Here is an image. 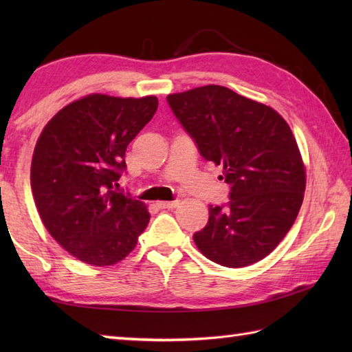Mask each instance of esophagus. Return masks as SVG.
Segmentation results:
<instances>
[{
  "label": "esophagus",
  "instance_id": "obj_1",
  "mask_svg": "<svg viewBox=\"0 0 352 352\" xmlns=\"http://www.w3.org/2000/svg\"><path fill=\"white\" fill-rule=\"evenodd\" d=\"M178 204V201H160V203H157L160 208H175Z\"/></svg>",
  "mask_w": 352,
  "mask_h": 352
}]
</instances>
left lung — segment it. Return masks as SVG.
<instances>
[{
  "label": "left lung",
  "instance_id": "1",
  "mask_svg": "<svg viewBox=\"0 0 352 352\" xmlns=\"http://www.w3.org/2000/svg\"><path fill=\"white\" fill-rule=\"evenodd\" d=\"M178 122L206 160L223 166L230 203L208 207L193 234L214 263L243 267L275 250L300 212L305 169L287 122L271 107L208 85L168 95Z\"/></svg>",
  "mask_w": 352,
  "mask_h": 352
}]
</instances>
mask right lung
I'll return each instance as SVG.
<instances>
[{
  "mask_svg": "<svg viewBox=\"0 0 352 352\" xmlns=\"http://www.w3.org/2000/svg\"><path fill=\"white\" fill-rule=\"evenodd\" d=\"M159 100L87 95L45 125L33 153L32 192L48 233L74 257L109 266L134 250L149 222L142 201L115 190L125 149Z\"/></svg>",
  "mask_w": 352,
  "mask_h": 352,
  "instance_id": "add662e5",
  "label": "right lung"
}]
</instances>
